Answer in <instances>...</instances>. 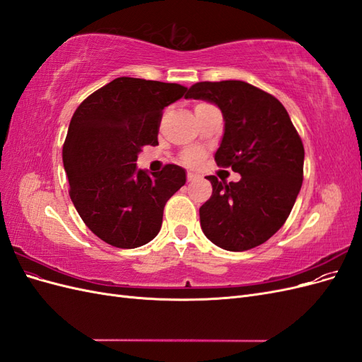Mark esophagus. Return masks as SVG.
<instances>
[{
    "label": "esophagus",
    "mask_w": 362,
    "mask_h": 362,
    "mask_svg": "<svg viewBox=\"0 0 362 362\" xmlns=\"http://www.w3.org/2000/svg\"><path fill=\"white\" fill-rule=\"evenodd\" d=\"M199 177L196 173H193V172H189L187 173V181H194V180H198Z\"/></svg>",
    "instance_id": "esophagus-1"
}]
</instances>
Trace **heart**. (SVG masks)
Here are the masks:
<instances>
[{"instance_id": "1", "label": "heart", "mask_w": 362, "mask_h": 362, "mask_svg": "<svg viewBox=\"0 0 362 362\" xmlns=\"http://www.w3.org/2000/svg\"><path fill=\"white\" fill-rule=\"evenodd\" d=\"M182 160L189 164H196L199 161V152H196V151L185 152V154L182 156Z\"/></svg>"}]
</instances>
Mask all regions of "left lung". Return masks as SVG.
Instances as JSON below:
<instances>
[{
    "label": "left lung",
    "instance_id": "left-lung-1",
    "mask_svg": "<svg viewBox=\"0 0 362 362\" xmlns=\"http://www.w3.org/2000/svg\"><path fill=\"white\" fill-rule=\"evenodd\" d=\"M185 98L216 104L225 133L214 160L242 175L237 182L206 177L213 194L201 208L206 238L225 250L259 246L286 223L303 181V144L275 96L245 81H201Z\"/></svg>",
    "mask_w": 362,
    "mask_h": 362
}]
</instances>
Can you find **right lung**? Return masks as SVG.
Here are the masks:
<instances>
[{
	"instance_id": "1",
	"label": "right lung",
	"mask_w": 362,
	"mask_h": 362,
	"mask_svg": "<svg viewBox=\"0 0 362 362\" xmlns=\"http://www.w3.org/2000/svg\"><path fill=\"white\" fill-rule=\"evenodd\" d=\"M185 90L177 83L119 76L75 110L63 166L74 206L103 242L134 249L158 234L164 205L185 184V172L166 164L149 175L136 161L141 148L158 145L164 107Z\"/></svg>"
}]
</instances>
